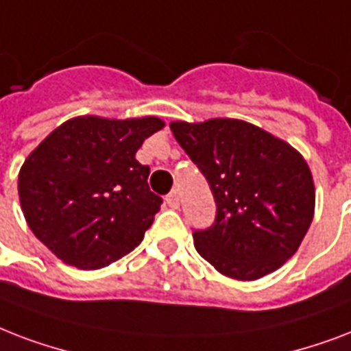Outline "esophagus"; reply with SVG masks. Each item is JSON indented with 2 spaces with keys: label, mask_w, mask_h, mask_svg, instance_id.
<instances>
[{
  "label": "esophagus",
  "mask_w": 351,
  "mask_h": 351,
  "mask_svg": "<svg viewBox=\"0 0 351 351\" xmlns=\"http://www.w3.org/2000/svg\"><path fill=\"white\" fill-rule=\"evenodd\" d=\"M167 203H168V206H172V208H178V206H179L178 190H172V192L167 195Z\"/></svg>",
  "instance_id": "esophagus-1"
}]
</instances>
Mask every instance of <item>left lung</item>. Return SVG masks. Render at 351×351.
I'll return each mask as SVG.
<instances>
[{
  "label": "left lung",
  "instance_id": "1",
  "mask_svg": "<svg viewBox=\"0 0 351 351\" xmlns=\"http://www.w3.org/2000/svg\"><path fill=\"white\" fill-rule=\"evenodd\" d=\"M210 184L216 219L194 230L195 251L225 276L256 280L297 252L315 213L308 162L291 145L238 119L170 122Z\"/></svg>",
  "mask_w": 351,
  "mask_h": 351
}]
</instances>
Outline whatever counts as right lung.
<instances>
[{
    "instance_id": "add662e5",
    "label": "right lung",
    "mask_w": 351,
    "mask_h": 351,
    "mask_svg": "<svg viewBox=\"0 0 351 351\" xmlns=\"http://www.w3.org/2000/svg\"><path fill=\"white\" fill-rule=\"evenodd\" d=\"M165 126L157 117H77L51 132L18 176L23 216L69 265L100 269L141 243L162 199L135 154Z\"/></svg>"
}]
</instances>
